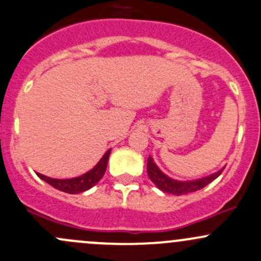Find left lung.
Listing matches in <instances>:
<instances>
[{
    "instance_id": "left-lung-1",
    "label": "left lung",
    "mask_w": 261,
    "mask_h": 261,
    "mask_svg": "<svg viewBox=\"0 0 261 261\" xmlns=\"http://www.w3.org/2000/svg\"><path fill=\"white\" fill-rule=\"evenodd\" d=\"M223 170L199 180L177 181L164 174V172L156 166V164L153 163L151 156H149V159H147V174H149V177L151 179L152 182L155 184L161 191H164V193L172 194V195L177 196L184 195V194L194 193V191H197L200 190V189L205 188L207 184H210L211 181L215 180L216 177L223 172Z\"/></svg>"
}]
</instances>
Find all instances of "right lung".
<instances>
[{
  "mask_svg": "<svg viewBox=\"0 0 261 261\" xmlns=\"http://www.w3.org/2000/svg\"><path fill=\"white\" fill-rule=\"evenodd\" d=\"M111 150H108L105 155L102 156L100 161L96 164L95 167L92 170H90L89 172L86 174L81 175L79 177H73V179H65V180H60V179H51V177L45 176L42 174H38L37 176L40 179H42L43 181H46L47 184H50L51 186H54L55 189L60 191H64V193H68V194H79V193H84V191L89 190L91 189L92 186L96 185V184L100 181L101 177L103 176L106 171V167H108V161H109V156Z\"/></svg>",
  "mask_w": 261,
  "mask_h": 261,
  "instance_id": "1",
  "label": "right lung"
}]
</instances>
